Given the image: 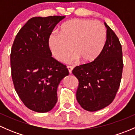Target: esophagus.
I'll return each mask as SVG.
<instances>
[{
    "label": "esophagus",
    "mask_w": 135,
    "mask_h": 135,
    "mask_svg": "<svg viewBox=\"0 0 135 135\" xmlns=\"http://www.w3.org/2000/svg\"><path fill=\"white\" fill-rule=\"evenodd\" d=\"M67 69H68V70H69V73H70V74H71V73H72V70H73V66H67Z\"/></svg>",
    "instance_id": "esophagus-1"
}]
</instances>
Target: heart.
Returning a JSON list of instances; mask_svg holds the SVG:
<instances>
[{
  "instance_id": "b5f03b06",
  "label": "heart",
  "mask_w": 135,
  "mask_h": 135,
  "mask_svg": "<svg viewBox=\"0 0 135 135\" xmlns=\"http://www.w3.org/2000/svg\"><path fill=\"white\" fill-rule=\"evenodd\" d=\"M107 42V31L98 21L73 19L64 23L61 34L53 32L48 38V46L54 57L64 61L73 52L74 59L89 64L103 52Z\"/></svg>"
}]
</instances>
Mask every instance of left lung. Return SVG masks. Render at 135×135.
Masks as SVG:
<instances>
[{"instance_id":"left-lung-1","label":"left lung","mask_w":135,"mask_h":135,"mask_svg":"<svg viewBox=\"0 0 135 135\" xmlns=\"http://www.w3.org/2000/svg\"><path fill=\"white\" fill-rule=\"evenodd\" d=\"M107 27V42L100 56L89 64L77 66L73 74L78 80L76 99L84 110L97 111L112 103L122 80V47L118 36Z\"/></svg>"}]
</instances>
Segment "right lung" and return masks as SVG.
Wrapping results in <instances>:
<instances>
[{
	"mask_svg": "<svg viewBox=\"0 0 135 135\" xmlns=\"http://www.w3.org/2000/svg\"><path fill=\"white\" fill-rule=\"evenodd\" d=\"M65 16L35 17L20 30L10 54L15 89L26 107L36 112L50 111L57 101L60 81L69 73L51 57L48 38Z\"/></svg>",
	"mask_w": 135,
	"mask_h": 135,
	"instance_id": "1",
	"label": "right lung"
}]
</instances>
